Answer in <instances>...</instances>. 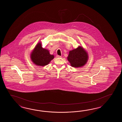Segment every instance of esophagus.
Instances as JSON below:
<instances>
[{"mask_svg": "<svg viewBox=\"0 0 122 122\" xmlns=\"http://www.w3.org/2000/svg\"><path fill=\"white\" fill-rule=\"evenodd\" d=\"M56 57H61V56H59V55H56Z\"/></svg>", "mask_w": 122, "mask_h": 122, "instance_id": "34e87169", "label": "esophagus"}]
</instances>
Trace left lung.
Masks as SVG:
<instances>
[{
  "label": "left lung",
  "mask_w": 122,
  "mask_h": 122,
  "mask_svg": "<svg viewBox=\"0 0 122 122\" xmlns=\"http://www.w3.org/2000/svg\"><path fill=\"white\" fill-rule=\"evenodd\" d=\"M67 58L72 67H80L87 62L88 55L83 47L79 46L76 49L70 51Z\"/></svg>",
  "instance_id": "left-lung-1"
}]
</instances>
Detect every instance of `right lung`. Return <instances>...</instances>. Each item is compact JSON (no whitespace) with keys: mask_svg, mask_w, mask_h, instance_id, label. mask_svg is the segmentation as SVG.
Segmentation results:
<instances>
[{"mask_svg":"<svg viewBox=\"0 0 122 122\" xmlns=\"http://www.w3.org/2000/svg\"><path fill=\"white\" fill-rule=\"evenodd\" d=\"M30 57L34 64L41 66L48 65L54 58L53 55L50 54L48 50L42 48L41 42L38 43L35 47Z\"/></svg>","mask_w":122,"mask_h":122,"instance_id":"obj_1","label":"right lung"}]
</instances>
